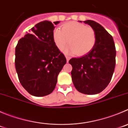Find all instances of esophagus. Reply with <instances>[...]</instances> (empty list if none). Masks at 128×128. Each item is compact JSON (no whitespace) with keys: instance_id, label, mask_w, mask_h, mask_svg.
Returning a JSON list of instances; mask_svg holds the SVG:
<instances>
[{"instance_id":"obj_1","label":"esophagus","mask_w":128,"mask_h":128,"mask_svg":"<svg viewBox=\"0 0 128 128\" xmlns=\"http://www.w3.org/2000/svg\"><path fill=\"white\" fill-rule=\"evenodd\" d=\"M66 58L67 62L69 61V60L70 59V57H69V56H66Z\"/></svg>"}]
</instances>
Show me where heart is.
I'll return each mask as SVG.
<instances>
[{"label": "heart", "instance_id": "b5f03b06", "mask_svg": "<svg viewBox=\"0 0 128 128\" xmlns=\"http://www.w3.org/2000/svg\"><path fill=\"white\" fill-rule=\"evenodd\" d=\"M53 40L58 50H62L69 45L66 52L82 56L89 53L96 44V34L94 28L76 21L66 23L62 30L56 28L53 32Z\"/></svg>", "mask_w": 128, "mask_h": 128}]
</instances>
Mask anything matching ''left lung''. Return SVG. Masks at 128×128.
Instances as JSON below:
<instances>
[{"instance_id": "obj_1", "label": "left lung", "mask_w": 128, "mask_h": 128, "mask_svg": "<svg viewBox=\"0 0 128 128\" xmlns=\"http://www.w3.org/2000/svg\"><path fill=\"white\" fill-rule=\"evenodd\" d=\"M83 22L96 32V44L89 53L71 58L69 63L72 67L71 77L76 90L82 94L95 95L103 91L110 82L115 69L116 50L112 36L102 25L92 20Z\"/></svg>"}]
</instances>
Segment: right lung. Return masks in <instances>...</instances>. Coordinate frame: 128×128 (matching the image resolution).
Instances as JSON below:
<instances>
[{"instance_id": "1", "label": "right lung", "mask_w": 128, "mask_h": 128, "mask_svg": "<svg viewBox=\"0 0 128 128\" xmlns=\"http://www.w3.org/2000/svg\"><path fill=\"white\" fill-rule=\"evenodd\" d=\"M59 21L38 22L18 41L15 67L19 80L30 94L44 96L52 92L66 58L53 40L55 24Z\"/></svg>"}]
</instances>
